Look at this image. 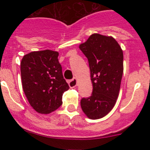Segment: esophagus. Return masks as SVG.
<instances>
[{
  "instance_id": "esophagus-1",
  "label": "esophagus",
  "mask_w": 150,
  "mask_h": 150,
  "mask_svg": "<svg viewBox=\"0 0 150 150\" xmlns=\"http://www.w3.org/2000/svg\"><path fill=\"white\" fill-rule=\"evenodd\" d=\"M68 84H69V86L71 87V88H74V87H76L77 86V79L76 78H74L72 79L71 80L68 82Z\"/></svg>"
}]
</instances>
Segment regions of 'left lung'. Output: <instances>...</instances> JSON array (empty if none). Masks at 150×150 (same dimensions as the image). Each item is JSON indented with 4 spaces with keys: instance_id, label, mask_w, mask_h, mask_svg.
<instances>
[{
    "instance_id": "obj_1",
    "label": "left lung",
    "mask_w": 150,
    "mask_h": 150,
    "mask_svg": "<svg viewBox=\"0 0 150 150\" xmlns=\"http://www.w3.org/2000/svg\"><path fill=\"white\" fill-rule=\"evenodd\" d=\"M79 49L88 59L93 90L80 100L88 118L98 120L110 112L119 95L123 74V52L112 37L93 34Z\"/></svg>"
}]
</instances>
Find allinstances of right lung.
I'll return each instance as SVG.
<instances>
[{
    "label": "right lung",
    "instance_id": "add662e5",
    "mask_svg": "<svg viewBox=\"0 0 150 150\" xmlns=\"http://www.w3.org/2000/svg\"><path fill=\"white\" fill-rule=\"evenodd\" d=\"M59 52H31L21 62L23 91L30 106L39 113L48 114L62 104V95L69 89L64 79Z\"/></svg>",
    "mask_w": 150,
    "mask_h": 150
}]
</instances>
